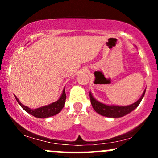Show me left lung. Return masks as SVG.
Here are the masks:
<instances>
[{
    "label": "left lung",
    "instance_id": "1",
    "mask_svg": "<svg viewBox=\"0 0 158 158\" xmlns=\"http://www.w3.org/2000/svg\"><path fill=\"white\" fill-rule=\"evenodd\" d=\"M146 89L143 92L142 95L140 97L138 101L135 102V103L129 106H114V105H107L104 104L102 102H100L99 101L96 100L95 97L92 95V92H89V96H90L91 104H92V108L94 110L96 111L98 114H101V115L105 116V117L108 118H118L123 117V116L126 115L134 111L141 103V100H142L143 97L144 96L145 94Z\"/></svg>",
    "mask_w": 158,
    "mask_h": 158
}]
</instances>
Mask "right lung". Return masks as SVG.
I'll use <instances>...</instances> for the list:
<instances>
[{"label": "right lung", "mask_w": 158, "mask_h": 158, "mask_svg": "<svg viewBox=\"0 0 158 158\" xmlns=\"http://www.w3.org/2000/svg\"><path fill=\"white\" fill-rule=\"evenodd\" d=\"M14 97H15L18 104L21 106L22 109L24 110V111H26L27 113H29L31 115L34 116V117L39 118H47L51 117V116L56 115V114H57L61 111V110L64 107L65 102H66V92H65L64 88L61 95H60V97L57 101L51 103V104L47 105V106H41V107L37 108V109H30L27 106L22 104L16 95H14Z\"/></svg>", "instance_id": "add662e5"}]
</instances>
